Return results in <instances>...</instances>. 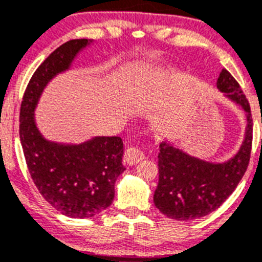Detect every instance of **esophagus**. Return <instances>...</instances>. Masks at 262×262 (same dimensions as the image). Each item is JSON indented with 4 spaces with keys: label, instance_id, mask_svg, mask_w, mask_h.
I'll return each mask as SVG.
<instances>
[{
    "label": "esophagus",
    "instance_id": "34e87169",
    "mask_svg": "<svg viewBox=\"0 0 262 262\" xmlns=\"http://www.w3.org/2000/svg\"><path fill=\"white\" fill-rule=\"evenodd\" d=\"M143 158H145V154H143L142 150L136 147H128L125 150V154H124V160H125L126 164H129V166H134L138 162H141Z\"/></svg>",
    "mask_w": 262,
    "mask_h": 262
}]
</instances>
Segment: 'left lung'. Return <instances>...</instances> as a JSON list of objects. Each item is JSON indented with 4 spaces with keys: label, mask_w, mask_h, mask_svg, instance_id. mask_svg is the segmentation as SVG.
<instances>
[{
    "label": "left lung",
    "mask_w": 262,
    "mask_h": 262,
    "mask_svg": "<svg viewBox=\"0 0 262 262\" xmlns=\"http://www.w3.org/2000/svg\"><path fill=\"white\" fill-rule=\"evenodd\" d=\"M216 89L247 114L244 141L239 151L223 163L200 159L168 141H162L158 154L159 181L154 192L155 206L171 219L192 221L216 210L234 192L247 171L252 148L249 103L236 79L222 69Z\"/></svg>",
    "instance_id": "obj_1"
}]
</instances>
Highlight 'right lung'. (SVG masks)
Here are the masks:
<instances>
[{
	"mask_svg": "<svg viewBox=\"0 0 262 262\" xmlns=\"http://www.w3.org/2000/svg\"><path fill=\"white\" fill-rule=\"evenodd\" d=\"M94 40L74 39L53 51L34 73L23 95L19 137L26 163L35 185L56 210L70 218H90L107 209L115 197V183L125 171L120 137H93L82 143L47 140L35 120L44 89Z\"/></svg>",
	"mask_w": 262,
	"mask_h": 262,
	"instance_id": "right-lung-1",
	"label": "right lung"
}]
</instances>
